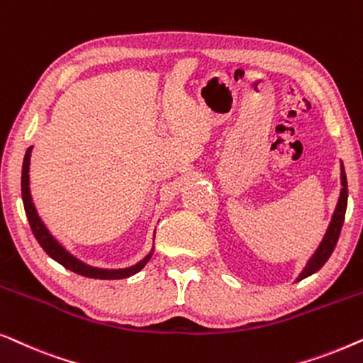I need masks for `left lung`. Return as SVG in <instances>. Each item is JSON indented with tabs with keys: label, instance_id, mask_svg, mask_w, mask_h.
Segmentation results:
<instances>
[{
	"label": "left lung",
	"instance_id": "1",
	"mask_svg": "<svg viewBox=\"0 0 363 363\" xmlns=\"http://www.w3.org/2000/svg\"><path fill=\"white\" fill-rule=\"evenodd\" d=\"M340 185H342V188H340L339 200H337V206L334 210V215H332V220L329 223V226H327L325 235H324V238H322L320 245L317 246L314 255H312L309 259H307L304 269H302L301 274L297 276L296 282L306 279V277H309V276L314 274V272L319 271L320 267L325 264L327 259L330 257L332 251H334V247L337 245V240H339L342 225H344V220H345L347 200H349L347 175H345V170H344V163H342V162H340Z\"/></svg>",
	"mask_w": 363,
	"mask_h": 363
}]
</instances>
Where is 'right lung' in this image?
Returning a JSON list of instances; mask_svg holds the SVG:
<instances>
[{"label":"right lung","mask_w":363,"mask_h":363,"mask_svg":"<svg viewBox=\"0 0 363 363\" xmlns=\"http://www.w3.org/2000/svg\"><path fill=\"white\" fill-rule=\"evenodd\" d=\"M31 152H33V145L28 147L26 155H24V160H23L21 193H23V203H24V210H26L29 226H31L33 235L36 236V240L39 245H41L43 250L46 251L54 261L66 267V269L76 272V274L92 277V279H123V277H130L133 274H137L138 271H142L143 266L147 264L148 259H150L153 255V247L150 250V252L143 257V259L135 262V264L128 267H117V269H108V267H96V266L87 264V262L79 259L77 256H74L71 251H67L62 242L57 241V238L49 231L46 223L43 221V218L39 216L36 206H34L31 188H29V165H31ZM153 238H155V235H153Z\"/></svg>","instance_id":"obj_1"}]
</instances>
